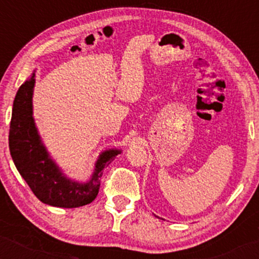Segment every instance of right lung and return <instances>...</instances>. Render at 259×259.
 <instances>
[{"mask_svg": "<svg viewBox=\"0 0 259 259\" xmlns=\"http://www.w3.org/2000/svg\"><path fill=\"white\" fill-rule=\"evenodd\" d=\"M35 72L18 90L12 108L10 151L17 170L26 181L34 195L53 207L76 208L91 203L99 194L102 171L121 150L111 148L100 153L94 173L85 183L69 179L38 135L32 117V95Z\"/></svg>", "mask_w": 259, "mask_h": 259, "instance_id": "add662e5", "label": "right lung"}]
</instances>
